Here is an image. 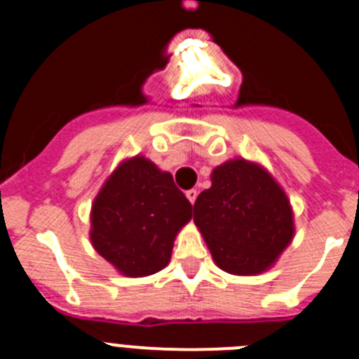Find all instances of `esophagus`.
Here are the masks:
<instances>
[{
	"label": "esophagus",
	"mask_w": 359,
	"mask_h": 359,
	"mask_svg": "<svg viewBox=\"0 0 359 359\" xmlns=\"http://www.w3.org/2000/svg\"><path fill=\"white\" fill-rule=\"evenodd\" d=\"M187 198H189V201L192 203V205H194L196 198H198V190H196V189H190V190H187Z\"/></svg>",
	"instance_id": "1"
}]
</instances>
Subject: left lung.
Masks as SVG:
<instances>
[{
	"instance_id": "obj_1",
	"label": "left lung",
	"mask_w": 359,
	"mask_h": 359,
	"mask_svg": "<svg viewBox=\"0 0 359 359\" xmlns=\"http://www.w3.org/2000/svg\"><path fill=\"white\" fill-rule=\"evenodd\" d=\"M194 223L215 264L233 275L268 269L294 231L284 190L262 167L246 160L214 169L212 187L194 203Z\"/></svg>"
}]
</instances>
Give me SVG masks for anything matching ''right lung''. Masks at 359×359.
Instances as JSON below:
<instances>
[{
  "mask_svg": "<svg viewBox=\"0 0 359 359\" xmlns=\"http://www.w3.org/2000/svg\"><path fill=\"white\" fill-rule=\"evenodd\" d=\"M192 217V205L169 172L142 156L123 161L91 208L95 250L129 277L169 264L174 237Z\"/></svg>",
  "mask_w": 359,
  "mask_h": 359,
  "instance_id": "right-lung-1",
  "label": "right lung"
}]
</instances>
